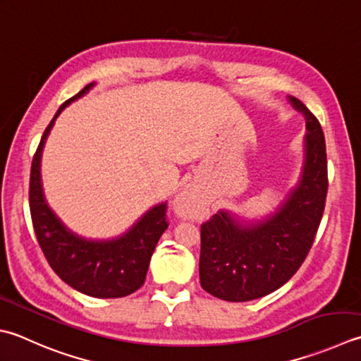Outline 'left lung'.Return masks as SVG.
<instances>
[{"label":"left lung","mask_w":361,"mask_h":361,"mask_svg":"<svg viewBox=\"0 0 361 361\" xmlns=\"http://www.w3.org/2000/svg\"><path fill=\"white\" fill-rule=\"evenodd\" d=\"M305 116V166L277 213L258 222H241L228 211L202 224L200 285L214 298L247 302L283 286L299 271L314 243L329 189L326 139L317 120L300 100L289 97Z\"/></svg>","instance_id":"8db88e82"}]
</instances>
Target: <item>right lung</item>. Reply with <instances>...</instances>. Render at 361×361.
Returning a JSON list of instances; mask_svg holds the SVG:
<instances>
[{
    "mask_svg": "<svg viewBox=\"0 0 361 361\" xmlns=\"http://www.w3.org/2000/svg\"><path fill=\"white\" fill-rule=\"evenodd\" d=\"M92 86L94 84H87L63 103L44 131L31 166L30 209L40 249L59 279L76 291L92 298L116 299L125 298L144 285L154 247L169 227L167 204L161 203L153 207L125 235L109 241H92L75 235L49 209L40 180L44 144L61 111L86 94Z\"/></svg>",
    "mask_w": 361,
    "mask_h": 361,
    "instance_id": "add662e5",
    "label": "right lung"
}]
</instances>
